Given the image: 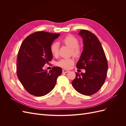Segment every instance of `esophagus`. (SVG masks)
<instances>
[{
	"label": "esophagus",
	"instance_id": "esophagus-1",
	"mask_svg": "<svg viewBox=\"0 0 126 126\" xmlns=\"http://www.w3.org/2000/svg\"><path fill=\"white\" fill-rule=\"evenodd\" d=\"M69 71L67 69H63V72H64V73H67V72H68Z\"/></svg>",
	"mask_w": 126,
	"mask_h": 126
}]
</instances>
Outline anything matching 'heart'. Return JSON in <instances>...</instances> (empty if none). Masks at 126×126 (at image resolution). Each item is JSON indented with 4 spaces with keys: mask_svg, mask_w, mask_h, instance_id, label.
I'll return each instance as SVG.
<instances>
[{
    "mask_svg": "<svg viewBox=\"0 0 126 126\" xmlns=\"http://www.w3.org/2000/svg\"><path fill=\"white\" fill-rule=\"evenodd\" d=\"M62 43L71 48V54L74 56L78 57L80 55L81 49L79 46V40L72 35H67L62 40ZM50 51L52 55L57 57L59 54V44L57 43H53L50 46ZM74 63V59L72 58H63L57 62L58 66L64 68H69Z\"/></svg>",
    "mask_w": 126,
    "mask_h": 126,
    "instance_id": "heart-1",
    "label": "heart"
}]
</instances>
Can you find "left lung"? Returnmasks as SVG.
<instances>
[{"label":"left lung","mask_w":126,"mask_h":126,"mask_svg":"<svg viewBox=\"0 0 126 126\" xmlns=\"http://www.w3.org/2000/svg\"><path fill=\"white\" fill-rule=\"evenodd\" d=\"M83 50L76 67L85 69V73L76 72L72 86L78 93L90 96L99 90L104 85L108 70V62L100 41L97 36L87 30H81Z\"/></svg>","instance_id":"1"}]
</instances>
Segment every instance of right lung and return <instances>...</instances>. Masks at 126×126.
<instances>
[{
    "mask_svg": "<svg viewBox=\"0 0 126 126\" xmlns=\"http://www.w3.org/2000/svg\"><path fill=\"white\" fill-rule=\"evenodd\" d=\"M60 35L46 32L30 34L22 42L18 52L17 75L28 93L36 97L48 94L54 89L62 68L54 67L49 72L43 67L52 59L50 46Z\"/></svg>",
    "mask_w": 126,
    "mask_h": 126,
    "instance_id": "1",
    "label": "right lung"
}]
</instances>
